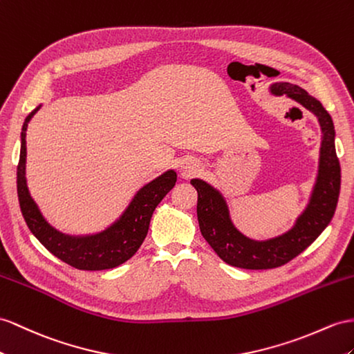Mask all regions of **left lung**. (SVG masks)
<instances>
[{"label": "left lung", "instance_id": "8db88e82", "mask_svg": "<svg viewBox=\"0 0 354 354\" xmlns=\"http://www.w3.org/2000/svg\"><path fill=\"white\" fill-rule=\"evenodd\" d=\"M270 91L277 95L287 94L313 112L319 118L323 133L319 176L311 201L297 218L295 227L275 239L263 242L248 239L233 225L223 196L201 179L192 180L198 194L197 220L203 238L225 263L242 269L278 268L301 254L328 227L337 209L341 188V167L335 151V130L330 115L319 100L296 85L275 84Z\"/></svg>", "mask_w": 354, "mask_h": 354}]
</instances>
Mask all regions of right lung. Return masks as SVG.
I'll return each instance as SVG.
<instances>
[{"label": "right lung", "instance_id": "right-lung-1", "mask_svg": "<svg viewBox=\"0 0 354 354\" xmlns=\"http://www.w3.org/2000/svg\"><path fill=\"white\" fill-rule=\"evenodd\" d=\"M39 109V107H37ZM35 109L25 118L21 133V156L17 162L16 184L21 212L31 233L41 245L64 263L82 270H103L122 265L131 259L148 234L152 212L176 183V174L169 170L145 185L134 196L127 211L107 230L94 236L73 238L57 232L43 218L37 205L31 198L25 179L26 127L37 112Z\"/></svg>", "mask_w": 354, "mask_h": 354}]
</instances>
